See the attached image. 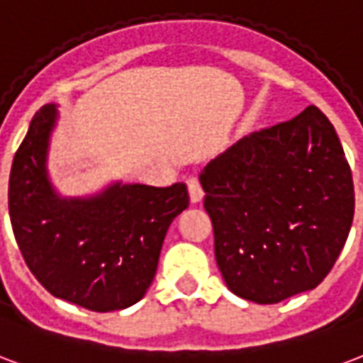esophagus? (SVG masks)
Returning a JSON list of instances; mask_svg holds the SVG:
<instances>
[{"label": "esophagus", "instance_id": "esophagus-1", "mask_svg": "<svg viewBox=\"0 0 363 363\" xmlns=\"http://www.w3.org/2000/svg\"><path fill=\"white\" fill-rule=\"evenodd\" d=\"M186 186H189V194H190V202L198 203L203 198V190L200 186V182L196 177H189L186 179Z\"/></svg>", "mask_w": 363, "mask_h": 363}]
</instances>
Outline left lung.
Wrapping results in <instances>:
<instances>
[{"label": "left lung", "instance_id": "obj_1", "mask_svg": "<svg viewBox=\"0 0 363 363\" xmlns=\"http://www.w3.org/2000/svg\"><path fill=\"white\" fill-rule=\"evenodd\" d=\"M216 259L236 296L277 304L315 289L354 219L352 171L315 106L244 136L203 167Z\"/></svg>", "mask_w": 363, "mask_h": 363}]
</instances>
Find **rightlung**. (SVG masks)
Listing matches in <instances>:
<instances>
[{
    "label": "right lung",
    "mask_w": 363,
    "mask_h": 363,
    "mask_svg": "<svg viewBox=\"0 0 363 363\" xmlns=\"http://www.w3.org/2000/svg\"><path fill=\"white\" fill-rule=\"evenodd\" d=\"M53 104L32 117L9 177V216L24 262L45 291L92 311L125 310L152 284L169 225L189 208L184 182H115L90 198H61L48 177Z\"/></svg>",
    "instance_id": "obj_1"
}]
</instances>
